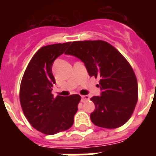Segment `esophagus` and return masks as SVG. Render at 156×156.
<instances>
[{
	"mask_svg": "<svg viewBox=\"0 0 156 156\" xmlns=\"http://www.w3.org/2000/svg\"><path fill=\"white\" fill-rule=\"evenodd\" d=\"M89 99H90V97L88 95H82L81 96V101L82 102H85L86 101L89 100Z\"/></svg>",
	"mask_w": 156,
	"mask_h": 156,
	"instance_id": "1",
	"label": "esophagus"
}]
</instances>
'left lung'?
Segmentation results:
<instances>
[{
    "label": "left lung",
    "mask_w": 156,
    "mask_h": 156,
    "mask_svg": "<svg viewBox=\"0 0 156 156\" xmlns=\"http://www.w3.org/2000/svg\"><path fill=\"white\" fill-rule=\"evenodd\" d=\"M66 54L80 59L89 76L100 80L101 96L90 98L95 105L92 122L107 129L124 125L138 98L137 78L127 60L104 41H74Z\"/></svg>",
    "instance_id": "left-lung-1"
}]
</instances>
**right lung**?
<instances>
[{"label": "right lung", "instance_id": "add662e5", "mask_svg": "<svg viewBox=\"0 0 156 156\" xmlns=\"http://www.w3.org/2000/svg\"><path fill=\"white\" fill-rule=\"evenodd\" d=\"M70 43L40 48L30 60L22 79L19 98L23 113L33 127L45 134L53 135L69 129L81 99L79 94L54 98L51 94L55 83L52 65Z\"/></svg>", "mask_w": 156, "mask_h": 156}]
</instances>
